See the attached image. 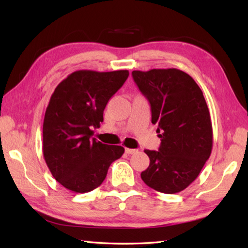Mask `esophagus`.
<instances>
[{"label":"esophagus","instance_id":"esophagus-1","mask_svg":"<svg viewBox=\"0 0 248 248\" xmlns=\"http://www.w3.org/2000/svg\"><path fill=\"white\" fill-rule=\"evenodd\" d=\"M138 152V150H134V149H125V153L127 154H134V153H137Z\"/></svg>","mask_w":248,"mask_h":248}]
</instances>
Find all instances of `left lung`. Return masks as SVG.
<instances>
[{"label":"left lung","mask_w":248,"mask_h":248,"mask_svg":"<svg viewBox=\"0 0 248 248\" xmlns=\"http://www.w3.org/2000/svg\"><path fill=\"white\" fill-rule=\"evenodd\" d=\"M132 77L161 133L158 151H144L150 165L141 178L154 190L176 194L198 177L212 151V124L202 91L177 69L132 71Z\"/></svg>","instance_id":"8db88e82"}]
</instances>
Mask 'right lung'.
I'll return each instance as SVG.
<instances>
[{
    "label": "right lung",
    "instance_id": "add662e5",
    "mask_svg": "<svg viewBox=\"0 0 248 248\" xmlns=\"http://www.w3.org/2000/svg\"><path fill=\"white\" fill-rule=\"evenodd\" d=\"M128 77L127 70L75 71L51 95L44 119L43 152L52 176L66 189L94 190L124 154L123 146L104 144L92 136L103 123L108 100Z\"/></svg>",
    "mask_w": 248,
    "mask_h": 248
}]
</instances>
